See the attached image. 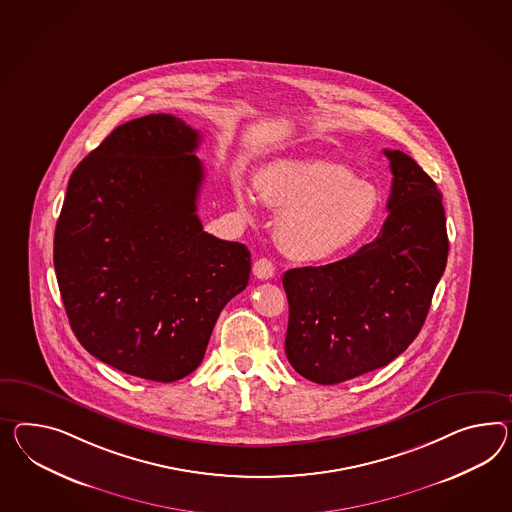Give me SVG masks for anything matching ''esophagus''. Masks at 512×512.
Wrapping results in <instances>:
<instances>
[{
	"instance_id": "obj_1",
	"label": "esophagus",
	"mask_w": 512,
	"mask_h": 512,
	"mask_svg": "<svg viewBox=\"0 0 512 512\" xmlns=\"http://www.w3.org/2000/svg\"><path fill=\"white\" fill-rule=\"evenodd\" d=\"M252 273H254V276H258L260 280H269L271 276L275 275V265L267 258H260L252 265Z\"/></svg>"
}]
</instances>
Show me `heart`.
Listing matches in <instances>:
<instances>
[{
    "label": "heart",
    "instance_id": "obj_1",
    "mask_svg": "<svg viewBox=\"0 0 512 512\" xmlns=\"http://www.w3.org/2000/svg\"><path fill=\"white\" fill-rule=\"evenodd\" d=\"M263 202L280 213L276 239L299 262H323L353 247L377 223L380 195L358 180L347 165L328 159H282L256 180ZM243 213L254 210V195L237 187Z\"/></svg>",
    "mask_w": 512,
    "mask_h": 512
}]
</instances>
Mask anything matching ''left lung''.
<instances>
[{
    "instance_id": "1",
    "label": "left lung",
    "mask_w": 512,
    "mask_h": 512,
    "mask_svg": "<svg viewBox=\"0 0 512 512\" xmlns=\"http://www.w3.org/2000/svg\"><path fill=\"white\" fill-rule=\"evenodd\" d=\"M394 174L377 239L321 267L289 269L286 356L304 379L338 384L390 364L420 334L447 263L442 193L414 159L384 150Z\"/></svg>"
}]
</instances>
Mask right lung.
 Returning a JSON list of instances; mask_svg holds the SVG:
<instances>
[{
  "label": "right lung",
  "mask_w": 512,
  "mask_h": 512,
  "mask_svg": "<svg viewBox=\"0 0 512 512\" xmlns=\"http://www.w3.org/2000/svg\"><path fill=\"white\" fill-rule=\"evenodd\" d=\"M197 130L135 118L72 172L53 237L70 327L107 366L174 382L193 373L224 306L249 284L250 252L202 230Z\"/></svg>",
  "instance_id": "right-lung-1"
}]
</instances>
